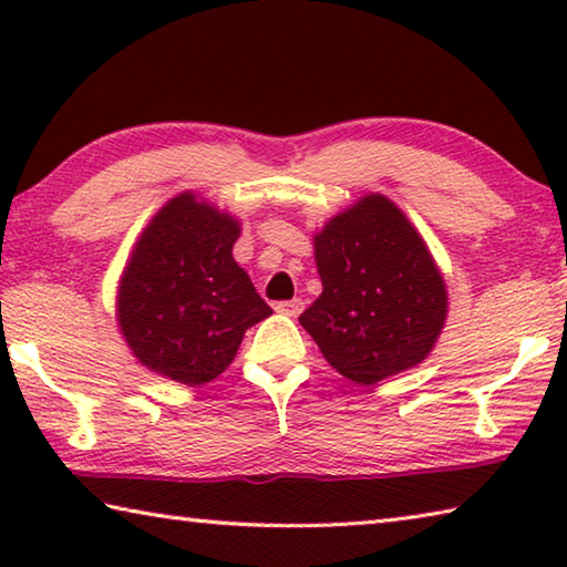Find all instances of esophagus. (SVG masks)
<instances>
[{"mask_svg":"<svg viewBox=\"0 0 567 567\" xmlns=\"http://www.w3.org/2000/svg\"><path fill=\"white\" fill-rule=\"evenodd\" d=\"M275 310L280 315H287V318H297L305 310V302L300 300V297H295V300H285V302H277Z\"/></svg>","mask_w":567,"mask_h":567,"instance_id":"esophagus-1","label":"esophagus"}]
</instances>
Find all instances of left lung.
<instances>
[{
  "label": "left lung",
  "mask_w": 567,
  "mask_h": 567,
  "mask_svg": "<svg viewBox=\"0 0 567 567\" xmlns=\"http://www.w3.org/2000/svg\"><path fill=\"white\" fill-rule=\"evenodd\" d=\"M322 295L300 315L334 370L375 385L427 358L447 318L445 280L402 209L362 197L315 235Z\"/></svg>",
  "instance_id": "obj_1"
}]
</instances>
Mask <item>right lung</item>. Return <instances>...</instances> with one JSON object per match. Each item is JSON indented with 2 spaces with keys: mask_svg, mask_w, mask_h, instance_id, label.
<instances>
[{
  "mask_svg": "<svg viewBox=\"0 0 567 567\" xmlns=\"http://www.w3.org/2000/svg\"><path fill=\"white\" fill-rule=\"evenodd\" d=\"M239 223L182 192L152 217L124 267L117 322L147 370L187 388L235 360L245 332L272 310L235 262Z\"/></svg>",
  "mask_w": 567,
  "mask_h": 567,
  "instance_id": "right-lung-1",
  "label": "right lung"
}]
</instances>
